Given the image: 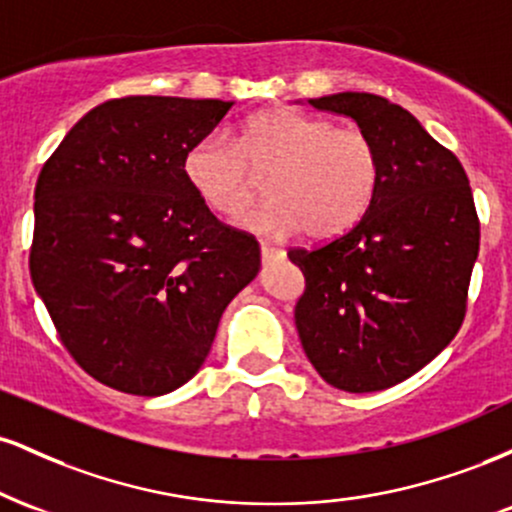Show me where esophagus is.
<instances>
[{
	"label": "esophagus",
	"instance_id": "esophagus-1",
	"mask_svg": "<svg viewBox=\"0 0 512 512\" xmlns=\"http://www.w3.org/2000/svg\"><path fill=\"white\" fill-rule=\"evenodd\" d=\"M260 252H262V262L284 260V250L274 248V245H269V243H262V245H260Z\"/></svg>",
	"mask_w": 512,
	"mask_h": 512
}]
</instances>
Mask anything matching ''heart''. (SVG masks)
Here are the masks:
<instances>
[{
	"instance_id": "1",
	"label": "heart",
	"mask_w": 512,
	"mask_h": 512,
	"mask_svg": "<svg viewBox=\"0 0 512 512\" xmlns=\"http://www.w3.org/2000/svg\"><path fill=\"white\" fill-rule=\"evenodd\" d=\"M269 170V197L240 219L264 236L330 238L366 214L380 180L375 144L361 129L296 108H269L240 129L238 146L211 132L187 146L182 173L207 207L236 219L257 195V175Z\"/></svg>"
}]
</instances>
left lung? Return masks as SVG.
<instances>
[{"label": "left lung", "instance_id": "1", "mask_svg": "<svg viewBox=\"0 0 512 512\" xmlns=\"http://www.w3.org/2000/svg\"><path fill=\"white\" fill-rule=\"evenodd\" d=\"M308 105L346 115L380 158L373 202L344 236L289 250L305 291L296 330L325 383L378 392L402 383L452 342L479 255L467 173L409 110L373 93Z\"/></svg>", "mask_w": 512, "mask_h": 512}]
</instances>
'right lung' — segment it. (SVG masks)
<instances>
[{
  "mask_svg": "<svg viewBox=\"0 0 512 512\" xmlns=\"http://www.w3.org/2000/svg\"><path fill=\"white\" fill-rule=\"evenodd\" d=\"M214 98L127 96L88 110L35 185L31 279L64 349L139 397L202 368L226 305L260 272V243L211 214L182 173L187 146L231 110Z\"/></svg>",
  "mask_w": 512,
  "mask_h": 512,
  "instance_id": "add662e5",
  "label": "right lung"
}]
</instances>
